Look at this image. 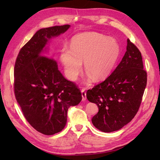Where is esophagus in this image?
I'll return each instance as SVG.
<instances>
[{"mask_svg":"<svg viewBox=\"0 0 160 160\" xmlns=\"http://www.w3.org/2000/svg\"><path fill=\"white\" fill-rule=\"evenodd\" d=\"M81 93H82V101H85L87 99V95L85 89H82L81 90Z\"/></svg>","mask_w":160,"mask_h":160,"instance_id":"esophagus-1","label":"esophagus"}]
</instances>
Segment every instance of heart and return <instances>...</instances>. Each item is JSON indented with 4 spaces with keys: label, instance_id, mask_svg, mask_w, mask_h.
Masks as SVG:
<instances>
[{
    "label": "heart",
    "instance_id": "1",
    "mask_svg": "<svg viewBox=\"0 0 160 160\" xmlns=\"http://www.w3.org/2000/svg\"><path fill=\"white\" fill-rule=\"evenodd\" d=\"M120 46L112 38L98 33H84L73 37L70 49L64 47L60 61L68 79L76 80L84 69L95 80L106 78L113 70L120 55Z\"/></svg>",
    "mask_w": 160,
    "mask_h": 160
}]
</instances>
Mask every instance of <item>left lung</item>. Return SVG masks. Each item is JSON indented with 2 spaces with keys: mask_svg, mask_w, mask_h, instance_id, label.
I'll return each instance as SVG.
<instances>
[{
  "mask_svg": "<svg viewBox=\"0 0 160 160\" xmlns=\"http://www.w3.org/2000/svg\"><path fill=\"white\" fill-rule=\"evenodd\" d=\"M147 82L141 52L127 39V52L106 80L87 92L89 102L99 111L92 123L105 132L118 131L130 122L140 107Z\"/></svg>",
  "mask_w": 160,
  "mask_h": 160,
  "instance_id": "1",
  "label": "left lung"
}]
</instances>
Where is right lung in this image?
<instances>
[{
  "label": "right lung",
  "instance_id": "1",
  "mask_svg": "<svg viewBox=\"0 0 160 160\" xmlns=\"http://www.w3.org/2000/svg\"><path fill=\"white\" fill-rule=\"evenodd\" d=\"M69 25L38 30L20 50L14 66L13 89L23 115L37 131L51 135L67 123V111L82 100L76 83L67 80L43 48L52 37L69 28Z\"/></svg>",
  "mask_w": 160,
  "mask_h": 160
}]
</instances>
